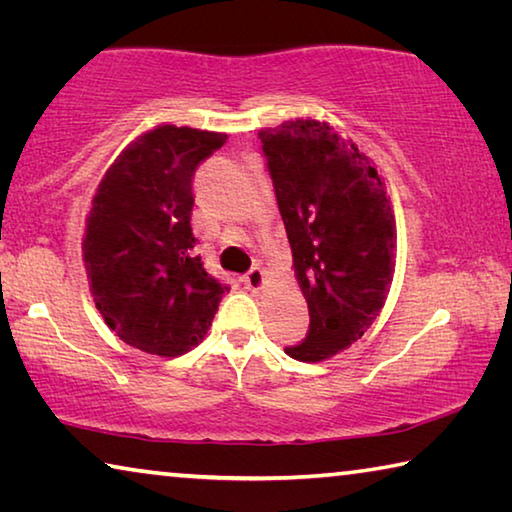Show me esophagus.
Returning <instances> with one entry per match:
<instances>
[{"mask_svg": "<svg viewBox=\"0 0 512 512\" xmlns=\"http://www.w3.org/2000/svg\"><path fill=\"white\" fill-rule=\"evenodd\" d=\"M264 282H266V277H264L262 268H250V271L244 275V284H246V289H250V291L264 289Z\"/></svg>", "mask_w": 512, "mask_h": 512, "instance_id": "esophagus-1", "label": "esophagus"}]
</instances>
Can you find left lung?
<instances>
[{
    "label": "left lung",
    "instance_id": "left-lung-1",
    "mask_svg": "<svg viewBox=\"0 0 512 512\" xmlns=\"http://www.w3.org/2000/svg\"><path fill=\"white\" fill-rule=\"evenodd\" d=\"M257 135L309 307L307 339L284 352L318 363L359 341L384 307L395 214L375 162L327 121L293 119Z\"/></svg>",
    "mask_w": 512,
    "mask_h": 512
}]
</instances>
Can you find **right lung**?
Here are the masks:
<instances>
[{
  "label": "right lung",
  "instance_id": "obj_1",
  "mask_svg": "<svg viewBox=\"0 0 512 512\" xmlns=\"http://www.w3.org/2000/svg\"><path fill=\"white\" fill-rule=\"evenodd\" d=\"M225 133L160 124L103 173L85 216L83 264L106 325L133 348L180 357L205 339L225 284L194 255L192 178Z\"/></svg>",
  "mask_w": 512,
  "mask_h": 512
}]
</instances>
